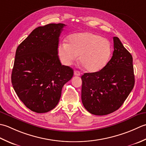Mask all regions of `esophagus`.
Instances as JSON below:
<instances>
[{
	"mask_svg": "<svg viewBox=\"0 0 146 146\" xmlns=\"http://www.w3.org/2000/svg\"><path fill=\"white\" fill-rule=\"evenodd\" d=\"M74 75L77 76H81V72H80L79 70H75L74 71Z\"/></svg>",
	"mask_w": 146,
	"mask_h": 146,
	"instance_id": "1",
	"label": "esophagus"
}]
</instances>
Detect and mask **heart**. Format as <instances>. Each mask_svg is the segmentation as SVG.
I'll use <instances>...</instances> for the list:
<instances>
[{"label": "heart", "mask_w": 146, "mask_h": 146, "mask_svg": "<svg viewBox=\"0 0 146 146\" xmlns=\"http://www.w3.org/2000/svg\"><path fill=\"white\" fill-rule=\"evenodd\" d=\"M58 55L61 62L69 66L79 60L86 70L96 72L105 67L111 54L110 41L99 35L90 32L75 33L68 38V43H62L58 46Z\"/></svg>", "instance_id": "b5f03b06"}]
</instances>
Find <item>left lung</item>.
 <instances>
[{
  "label": "left lung",
  "mask_w": 146,
  "mask_h": 146,
  "mask_svg": "<svg viewBox=\"0 0 146 146\" xmlns=\"http://www.w3.org/2000/svg\"><path fill=\"white\" fill-rule=\"evenodd\" d=\"M114 51L106 66L81 77V100L91 114L106 115L123 105L135 84L133 58L118 37H113Z\"/></svg>",
  "instance_id": "8db88e82"
}]
</instances>
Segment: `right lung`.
Segmentation results:
<instances>
[{
  "label": "right lung",
  "mask_w": 146,
  "mask_h": 146,
  "mask_svg": "<svg viewBox=\"0 0 146 146\" xmlns=\"http://www.w3.org/2000/svg\"><path fill=\"white\" fill-rule=\"evenodd\" d=\"M64 24L39 26L17 46L11 82L17 96L31 111L52 110L58 103L64 85L74 71L62 65L58 56L59 36Z\"/></svg>",
  "instance_id": "right-lung-1"
}]
</instances>
